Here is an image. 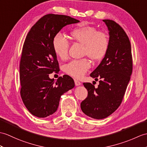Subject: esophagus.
I'll return each instance as SVG.
<instances>
[{"label":"esophagus","mask_w":147,"mask_h":147,"mask_svg":"<svg viewBox=\"0 0 147 147\" xmlns=\"http://www.w3.org/2000/svg\"><path fill=\"white\" fill-rule=\"evenodd\" d=\"M74 83H75V85H76V86H80V85L81 84L80 82L77 80H74Z\"/></svg>","instance_id":"34e87169"}]
</instances>
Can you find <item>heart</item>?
<instances>
[{
  "instance_id": "obj_1",
  "label": "heart",
  "mask_w": 147,
  "mask_h": 147,
  "mask_svg": "<svg viewBox=\"0 0 147 147\" xmlns=\"http://www.w3.org/2000/svg\"><path fill=\"white\" fill-rule=\"evenodd\" d=\"M70 36L74 41L83 44V54L91 60L98 61L104 58L109 48V39L104 32L97 31L94 27L82 26L71 30ZM53 47L56 56L65 59L68 56L69 42L61 34L54 36ZM90 63L87 59L73 60L65 66V72L76 78L83 77L90 69Z\"/></svg>"
}]
</instances>
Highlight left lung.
I'll return each mask as SVG.
<instances>
[{
  "mask_svg": "<svg viewBox=\"0 0 147 147\" xmlns=\"http://www.w3.org/2000/svg\"><path fill=\"white\" fill-rule=\"evenodd\" d=\"M109 30V48L101 63L90 74L99 79L98 88L84 83L88 96L81 102V110L92 118L103 119L120 107L132 73L130 42L122 27L112 20L104 19Z\"/></svg>",
  "mask_w": 147,
  "mask_h": 147,
  "instance_id": "8db88e82",
  "label": "left lung"
}]
</instances>
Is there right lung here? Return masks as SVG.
<instances>
[{"label":"right lung","instance_id":"add662e5","mask_svg":"<svg viewBox=\"0 0 147 147\" xmlns=\"http://www.w3.org/2000/svg\"><path fill=\"white\" fill-rule=\"evenodd\" d=\"M79 22L67 16L49 13L40 18L27 34L20 62V93L26 107L35 117L53 115L61 95L74 87L73 79L68 75L56 82L49 75L59 71L53 47L54 36L63 27Z\"/></svg>","mask_w":147,"mask_h":147}]
</instances>
